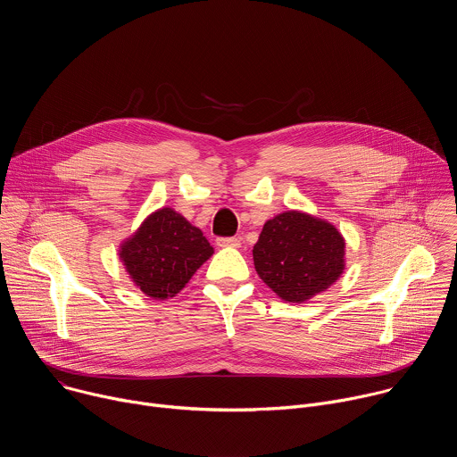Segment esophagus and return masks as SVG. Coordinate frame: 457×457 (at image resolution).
I'll use <instances>...</instances> for the list:
<instances>
[{"label": "esophagus", "instance_id": "1", "mask_svg": "<svg viewBox=\"0 0 457 457\" xmlns=\"http://www.w3.org/2000/svg\"><path fill=\"white\" fill-rule=\"evenodd\" d=\"M217 245H220V247H240V238L238 237H220V238H217Z\"/></svg>", "mask_w": 457, "mask_h": 457}]
</instances>
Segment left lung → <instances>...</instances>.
I'll return each instance as SVG.
<instances>
[{"label": "left lung", "mask_w": 457, "mask_h": 457, "mask_svg": "<svg viewBox=\"0 0 457 457\" xmlns=\"http://www.w3.org/2000/svg\"><path fill=\"white\" fill-rule=\"evenodd\" d=\"M258 277L284 302L303 303L345 270V238L331 222L289 210L270 219L253 247Z\"/></svg>", "instance_id": "left-lung-1"}]
</instances>
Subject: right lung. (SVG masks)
Instances as JSON below:
<instances>
[{
	"label": "right lung",
	"mask_w": 457,
	"mask_h": 457,
	"mask_svg": "<svg viewBox=\"0 0 457 457\" xmlns=\"http://www.w3.org/2000/svg\"><path fill=\"white\" fill-rule=\"evenodd\" d=\"M212 254L203 231L171 208L150 213L119 245L126 273L154 300L173 298Z\"/></svg>",
	"instance_id": "1"
}]
</instances>
